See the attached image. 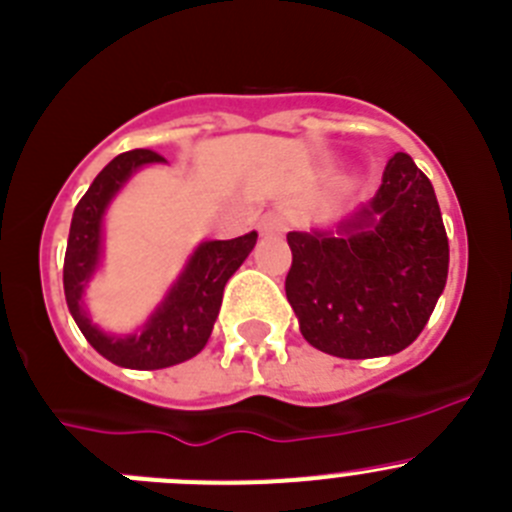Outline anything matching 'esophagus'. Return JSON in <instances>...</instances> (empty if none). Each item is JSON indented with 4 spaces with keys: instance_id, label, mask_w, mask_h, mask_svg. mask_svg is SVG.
Masks as SVG:
<instances>
[{
    "instance_id": "1",
    "label": "esophagus",
    "mask_w": 512,
    "mask_h": 512,
    "mask_svg": "<svg viewBox=\"0 0 512 512\" xmlns=\"http://www.w3.org/2000/svg\"><path fill=\"white\" fill-rule=\"evenodd\" d=\"M285 232V217L280 212H267L260 219V234L265 237H280Z\"/></svg>"
}]
</instances>
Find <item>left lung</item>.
Instances as JSON below:
<instances>
[{
    "mask_svg": "<svg viewBox=\"0 0 512 512\" xmlns=\"http://www.w3.org/2000/svg\"><path fill=\"white\" fill-rule=\"evenodd\" d=\"M285 295L310 346L376 358L417 341L442 295L450 245L437 197L409 154H394L369 204L333 229L288 232Z\"/></svg>",
    "mask_w": 512,
    "mask_h": 512,
    "instance_id": "8db88e82",
    "label": "left lung"
}]
</instances>
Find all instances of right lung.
Returning <instances> with one entry per match:
<instances>
[{
  "mask_svg": "<svg viewBox=\"0 0 512 512\" xmlns=\"http://www.w3.org/2000/svg\"><path fill=\"white\" fill-rule=\"evenodd\" d=\"M146 164H166V159L148 148H136L116 156L95 176L73 212L68 252L62 267L65 300L80 333L111 364L141 371L176 366L194 358L207 346L222 305L224 285L247 260L257 242V232L242 234L234 240L202 242L159 308L148 315V321L136 333L116 336L100 331L85 313L83 295L100 265L105 209L123 189V184Z\"/></svg>",
  "mask_w": 512,
  "mask_h": 512,
  "instance_id": "add662e5",
  "label": "right lung"
}]
</instances>
